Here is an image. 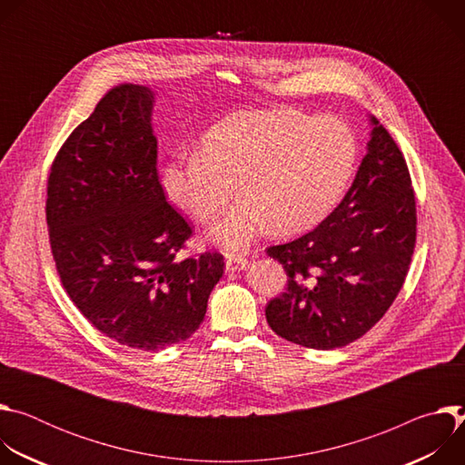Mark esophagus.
<instances>
[{"label": "esophagus", "instance_id": "34e87169", "mask_svg": "<svg viewBox=\"0 0 465 465\" xmlns=\"http://www.w3.org/2000/svg\"><path fill=\"white\" fill-rule=\"evenodd\" d=\"M246 257L241 255V253H228L226 255V271L230 272H237V271H242L246 267Z\"/></svg>", "mask_w": 465, "mask_h": 465}]
</instances>
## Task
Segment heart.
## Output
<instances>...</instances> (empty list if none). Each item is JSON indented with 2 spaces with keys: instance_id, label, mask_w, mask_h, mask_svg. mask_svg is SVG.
Listing matches in <instances>:
<instances>
[{
  "instance_id": "1",
  "label": "heart",
  "mask_w": 465,
  "mask_h": 465,
  "mask_svg": "<svg viewBox=\"0 0 465 465\" xmlns=\"http://www.w3.org/2000/svg\"><path fill=\"white\" fill-rule=\"evenodd\" d=\"M357 156V136L339 117L292 108L237 112L206 132L198 154L165 165L162 191L206 224L226 212L237 189L244 193L212 232L213 241L239 250L267 223L282 233L320 223L342 198Z\"/></svg>"
}]
</instances>
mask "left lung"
Wrapping results in <instances>:
<instances>
[{"instance_id":"8db88e82","label":"left lung","mask_w":465,"mask_h":465,"mask_svg":"<svg viewBox=\"0 0 465 465\" xmlns=\"http://www.w3.org/2000/svg\"><path fill=\"white\" fill-rule=\"evenodd\" d=\"M368 154L312 232L267 248L287 272L264 314L276 335L335 350L361 339L400 294L416 246V194L403 153L375 117Z\"/></svg>"}]
</instances>
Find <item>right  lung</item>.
Returning a JSON list of instances; mask_svg holds the SVG:
<instances>
[{
    "label": "right lung",
    "instance_id": "add662e5",
    "mask_svg": "<svg viewBox=\"0 0 465 465\" xmlns=\"http://www.w3.org/2000/svg\"><path fill=\"white\" fill-rule=\"evenodd\" d=\"M151 110L149 88H110L58 149L45 201L64 291L104 337L140 351L201 327L226 264L219 252L178 259L193 228L162 191Z\"/></svg>",
    "mask_w": 465,
    "mask_h": 465
}]
</instances>
